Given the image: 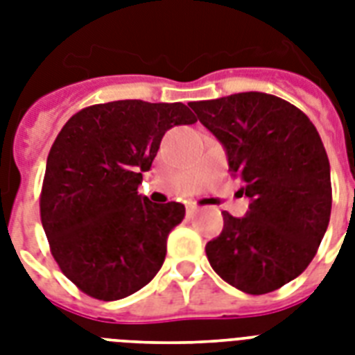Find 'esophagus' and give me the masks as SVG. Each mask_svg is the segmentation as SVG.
<instances>
[{
	"instance_id": "34e87169",
	"label": "esophagus",
	"mask_w": 355,
	"mask_h": 355,
	"mask_svg": "<svg viewBox=\"0 0 355 355\" xmlns=\"http://www.w3.org/2000/svg\"><path fill=\"white\" fill-rule=\"evenodd\" d=\"M197 210H199V206H197V202H193V200H189V202H186V211H188V216H195L197 214Z\"/></svg>"
}]
</instances>
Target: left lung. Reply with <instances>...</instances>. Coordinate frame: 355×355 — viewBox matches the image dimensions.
Instances as JSON below:
<instances>
[{"label":"left lung","instance_id":"8db88e82","mask_svg":"<svg viewBox=\"0 0 355 355\" xmlns=\"http://www.w3.org/2000/svg\"><path fill=\"white\" fill-rule=\"evenodd\" d=\"M189 107L223 144L250 199L245 217L223 211V232L206 243L211 269L248 295L276 291L302 275L330 223V162L319 132L295 105L261 92Z\"/></svg>","mask_w":355,"mask_h":355}]
</instances>
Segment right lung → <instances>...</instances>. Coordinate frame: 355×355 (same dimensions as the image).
Returning a JSON list of instances; mask_svg holds the SVG:
<instances>
[{"mask_svg":"<svg viewBox=\"0 0 355 355\" xmlns=\"http://www.w3.org/2000/svg\"><path fill=\"white\" fill-rule=\"evenodd\" d=\"M197 121L182 103L125 99L83 108L47 156L40 217L66 278L97 300H119L160 270L180 202L153 205L138 193L164 134Z\"/></svg>","mask_w":355,"mask_h":355,"instance_id":"1","label":"right lung"}]
</instances>
